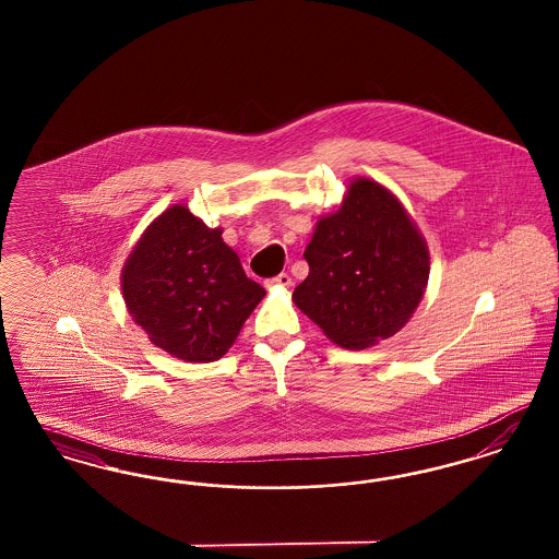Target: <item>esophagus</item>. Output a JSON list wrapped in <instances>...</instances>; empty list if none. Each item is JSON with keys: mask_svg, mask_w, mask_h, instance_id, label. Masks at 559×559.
<instances>
[{"mask_svg": "<svg viewBox=\"0 0 559 559\" xmlns=\"http://www.w3.org/2000/svg\"><path fill=\"white\" fill-rule=\"evenodd\" d=\"M266 287H290V276L287 272H281L274 278L266 281Z\"/></svg>", "mask_w": 559, "mask_h": 559, "instance_id": "1", "label": "esophagus"}]
</instances>
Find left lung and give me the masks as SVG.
I'll return each mask as SVG.
<instances>
[{"instance_id": "left-lung-1", "label": "left lung", "mask_w": 559, "mask_h": 559, "mask_svg": "<svg viewBox=\"0 0 559 559\" xmlns=\"http://www.w3.org/2000/svg\"><path fill=\"white\" fill-rule=\"evenodd\" d=\"M304 258L309 274L293 290V304L348 350L400 332L430 274L418 227L390 190L369 178L353 180L338 211L318 221Z\"/></svg>"}]
</instances>
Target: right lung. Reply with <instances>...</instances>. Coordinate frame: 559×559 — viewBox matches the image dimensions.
Here are the masks:
<instances>
[{
	"instance_id": "add662e5",
	"label": "right lung",
	"mask_w": 559,
	"mask_h": 559,
	"mask_svg": "<svg viewBox=\"0 0 559 559\" xmlns=\"http://www.w3.org/2000/svg\"><path fill=\"white\" fill-rule=\"evenodd\" d=\"M221 234L174 204L145 229L120 276L136 325L157 348L188 362L225 355L266 295Z\"/></svg>"
}]
</instances>
